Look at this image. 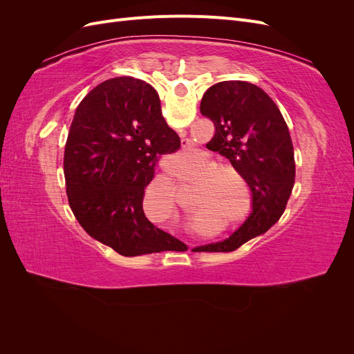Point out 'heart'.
Returning <instances> with one entry per match:
<instances>
[{
  "mask_svg": "<svg viewBox=\"0 0 354 354\" xmlns=\"http://www.w3.org/2000/svg\"><path fill=\"white\" fill-rule=\"evenodd\" d=\"M195 169H201L196 181L192 186L189 207L195 218L207 223L209 220L223 221L242 207V195L236 181L231 176L242 180L239 171L227 164H216L209 155H202ZM232 175L230 176V174ZM243 217L241 220H246Z\"/></svg>",
  "mask_w": 354,
  "mask_h": 354,
  "instance_id": "heart-1",
  "label": "heart"
}]
</instances>
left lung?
Listing matches in <instances>:
<instances>
[{"mask_svg":"<svg viewBox=\"0 0 354 354\" xmlns=\"http://www.w3.org/2000/svg\"><path fill=\"white\" fill-rule=\"evenodd\" d=\"M201 113L216 127L211 151L226 156L252 192V212L229 239L199 246L230 252L269 230L283 214L295 183V159L288 125L270 95L246 81L214 84Z\"/></svg>","mask_w":354,"mask_h":354,"instance_id":"8db88e82","label":"left lung"}]
</instances>
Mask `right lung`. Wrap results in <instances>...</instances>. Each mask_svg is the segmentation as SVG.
Wrapping results in <instances>:
<instances>
[{
	"mask_svg": "<svg viewBox=\"0 0 354 354\" xmlns=\"http://www.w3.org/2000/svg\"><path fill=\"white\" fill-rule=\"evenodd\" d=\"M177 149L180 137L151 84L118 77L94 87L75 111L63 158L68 201L82 229L124 257L186 251L143 211L158 160Z\"/></svg>",
	"mask_w": 354,
	"mask_h": 354,
	"instance_id": "obj_1",
	"label": "right lung"
}]
</instances>
